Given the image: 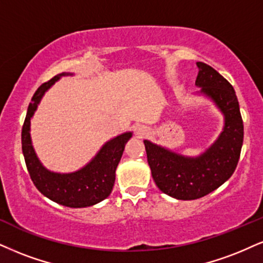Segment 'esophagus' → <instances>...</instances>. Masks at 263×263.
Returning a JSON list of instances; mask_svg holds the SVG:
<instances>
[{
	"instance_id": "1",
	"label": "esophagus",
	"mask_w": 263,
	"mask_h": 263,
	"mask_svg": "<svg viewBox=\"0 0 263 263\" xmlns=\"http://www.w3.org/2000/svg\"><path fill=\"white\" fill-rule=\"evenodd\" d=\"M150 134V129L146 125H139L137 128V135L139 138H145Z\"/></svg>"
}]
</instances>
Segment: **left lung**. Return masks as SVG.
Instances as JSON below:
<instances>
[{
    "instance_id": "1",
    "label": "left lung",
    "mask_w": 263,
    "mask_h": 263,
    "mask_svg": "<svg viewBox=\"0 0 263 263\" xmlns=\"http://www.w3.org/2000/svg\"><path fill=\"white\" fill-rule=\"evenodd\" d=\"M195 84L224 115L218 139L197 157H186L144 140L155 183L178 200H195L212 193L234 173L244 140V124L231 83L209 64L197 62Z\"/></svg>"
}]
</instances>
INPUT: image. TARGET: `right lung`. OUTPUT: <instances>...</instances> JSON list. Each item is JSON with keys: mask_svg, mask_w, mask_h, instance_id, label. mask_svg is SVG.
<instances>
[{"mask_svg": "<svg viewBox=\"0 0 263 263\" xmlns=\"http://www.w3.org/2000/svg\"><path fill=\"white\" fill-rule=\"evenodd\" d=\"M62 76L72 74L62 73L53 77L47 83L42 84L32 96L22 129V150L32 183L42 195L60 205L80 209L101 202L112 193L117 166L122 158L125 144L132 138V132L107 141L82 170L63 174L46 170L39 161L31 145L30 119L45 91Z\"/></svg>", "mask_w": 263, "mask_h": 263, "instance_id": "obj_1", "label": "right lung"}]
</instances>
